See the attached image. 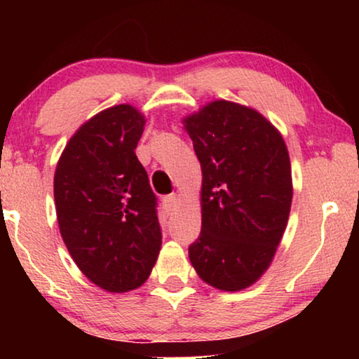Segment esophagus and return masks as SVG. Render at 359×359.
<instances>
[{"instance_id": "esophagus-1", "label": "esophagus", "mask_w": 359, "mask_h": 359, "mask_svg": "<svg viewBox=\"0 0 359 359\" xmlns=\"http://www.w3.org/2000/svg\"><path fill=\"white\" fill-rule=\"evenodd\" d=\"M180 203V198L176 194H171V196H166V198L163 199V205H165V210L166 212H173V210L176 209V205H178Z\"/></svg>"}]
</instances>
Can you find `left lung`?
<instances>
[{"label":"left lung","mask_w":359,"mask_h":359,"mask_svg":"<svg viewBox=\"0 0 359 359\" xmlns=\"http://www.w3.org/2000/svg\"><path fill=\"white\" fill-rule=\"evenodd\" d=\"M203 171L198 276L237 292L263 276L286 230L292 173L281 132L250 106L214 100L181 119Z\"/></svg>","instance_id":"8db88e82"}]
</instances>
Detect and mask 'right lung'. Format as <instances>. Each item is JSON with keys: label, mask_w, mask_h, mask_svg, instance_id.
<instances>
[{"label": "right lung", "mask_w": 359, "mask_h": 359, "mask_svg": "<svg viewBox=\"0 0 359 359\" xmlns=\"http://www.w3.org/2000/svg\"><path fill=\"white\" fill-rule=\"evenodd\" d=\"M145 122L132 104L97 112L67 142L53 176L68 253L107 292L140 287L161 248L155 194L135 155Z\"/></svg>", "instance_id": "right-lung-1"}]
</instances>
